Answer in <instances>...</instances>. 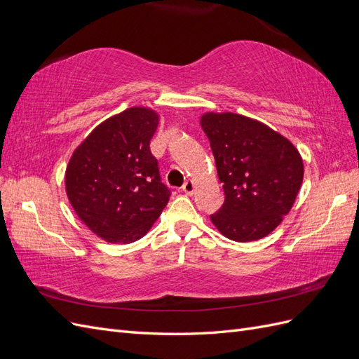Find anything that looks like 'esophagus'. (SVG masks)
<instances>
[{
	"label": "esophagus",
	"mask_w": 359,
	"mask_h": 359,
	"mask_svg": "<svg viewBox=\"0 0 359 359\" xmlns=\"http://www.w3.org/2000/svg\"><path fill=\"white\" fill-rule=\"evenodd\" d=\"M182 191L186 193V194H193V191H194V182L191 180H187L186 182H184Z\"/></svg>",
	"instance_id": "34e87169"
}]
</instances>
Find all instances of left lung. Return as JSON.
Here are the masks:
<instances>
[{
  "label": "left lung",
  "mask_w": 359,
  "mask_h": 359,
  "mask_svg": "<svg viewBox=\"0 0 359 359\" xmlns=\"http://www.w3.org/2000/svg\"><path fill=\"white\" fill-rule=\"evenodd\" d=\"M201 126L224 191L211 222L236 243L266 236L290 211L301 189L298 149L264 123L232 112L205 114Z\"/></svg>",
  "instance_id": "obj_1"
}]
</instances>
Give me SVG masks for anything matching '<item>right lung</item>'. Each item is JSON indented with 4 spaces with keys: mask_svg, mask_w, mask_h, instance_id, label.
<instances>
[{
    "mask_svg": "<svg viewBox=\"0 0 359 359\" xmlns=\"http://www.w3.org/2000/svg\"><path fill=\"white\" fill-rule=\"evenodd\" d=\"M157 126L154 111L130 107L97 126L69 161L66 191L73 210L107 243L137 241L169 202L170 190L149 149Z\"/></svg>",
    "mask_w": 359,
    "mask_h": 359,
    "instance_id": "add662e5",
    "label": "right lung"
}]
</instances>
